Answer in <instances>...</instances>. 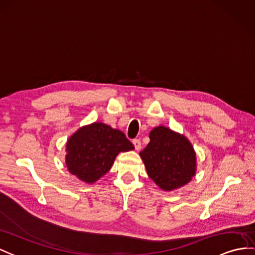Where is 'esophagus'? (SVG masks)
Returning a JSON list of instances; mask_svg holds the SVG:
<instances>
[{
    "mask_svg": "<svg viewBox=\"0 0 255 255\" xmlns=\"http://www.w3.org/2000/svg\"><path fill=\"white\" fill-rule=\"evenodd\" d=\"M133 144H134V146H135L136 150H139V149L141 148V141H140V139H138V138L133 139Z\"/></svg>",
    "mask_w": 255,
    "mask_h": 255,
    "instance_id": "esophagus-1",
    "label": "esophagus"
}]
</instances>
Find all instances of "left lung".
<instances>
[{
    "label": "left lung",
    "instance_id": "1",
    "mask_svg": "<svg viewBox=\"0 0 255 255\" xmlns=\"http://www.w3.org/2000/svg\"><path fill=\"white\" fill-rule=\"evenodd\" d=\"M149 138L139 152L149 177L163 190L187 184L196 172V153L188 139L164 127L154 128Z\"/></svg>",
    "mask_w": 255,
    "mask_h": 255
}]
</instances>
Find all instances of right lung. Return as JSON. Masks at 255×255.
Masks as SVG:
<instances>
[{
	"label": "right lung",
	"instance_id": "obj_1",
	"mask_svg": "<svg viewBox=\"0 0 255 255\" xmlns=\"http://www.w3.org/2000/svg\"><path fill=\"white\" fill-rule=\"evenodd\" d=\"M133 149L123 132L93 123L78 129L68 140L66 163L71 174L91 184L111 169L118 153Z\"/></svg>",
	"mask_w": 255,
	"mask_h": 255
}]
</instances>
